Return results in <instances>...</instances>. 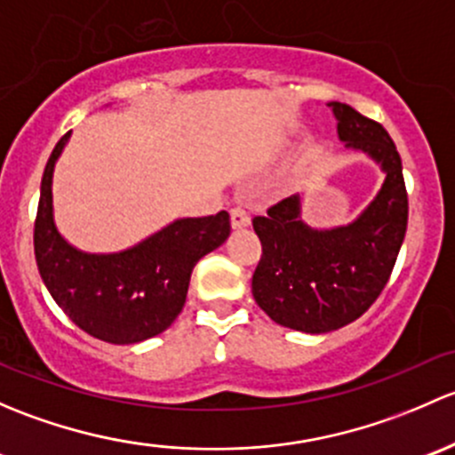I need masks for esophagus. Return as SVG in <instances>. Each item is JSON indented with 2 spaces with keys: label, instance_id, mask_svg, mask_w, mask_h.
<instances>
[{
  "label": "esophagus",
  "instance_id": "obj_1",
  "mask_svg": "<svg viewBox=\"0 0 455 455\" xmlns=\"http://www.w3.org/2000/svg\"><path fill=\"white\" fill-rule=\"evenodd\" d=\"M229 217H232V228H245V226H250V221H251L250 212H247L243 205H236V208H232Z\"/></svg>",
  "mask_w": 455,
  "mask_h": 455
}]
</instances>
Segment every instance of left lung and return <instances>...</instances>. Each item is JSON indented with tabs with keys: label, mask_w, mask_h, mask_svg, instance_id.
<instances>
[{
	"label": "left lung",
	"mask_w": 455,
	"mask_h": 455,
	"mask_svg": "<svg viewBox=\"0 0 455 455\" xmlns=\"http://www.w3.org/2000/svg\"><path fill=\"white\" fill-rule=\"evenodd\" d=\"M346 147L362 148L386 171L377 199L355 223L311 229L299 199L287 196L251 219L262 254L251 275L256 304L278 324L329 332L362 317L390 280L407 229V190L396 144L346 102H329Z\"/></svg>",
	"instance_id": "8db88e82"
}]
</instances>
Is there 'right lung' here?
I'll list each match as a JSON object with an SVG mask.
<instances>
[{"label": "right lung", "instance_id": "obj_1", "mask_svg": "<svg viewBox=\"0 0 455 455\" xmlns=\"http://www.w3.org/2000/svg\"><path fill=\"white\" fill-rule=\"evenodd\" d=\"M69 133L56 142L41 180L35 259L50 296L92 337L135 344L166 331L186 304L193 267L229 236L226 210L180 219L120 254H85L63 241L52 219V171Z\"/></svg>", "mask_w": 455, "mask_h": 455}]
</instances>
